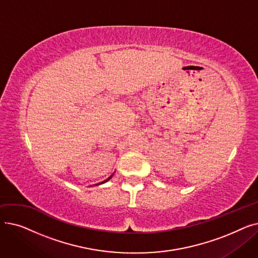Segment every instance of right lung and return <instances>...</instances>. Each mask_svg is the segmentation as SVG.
<instances>
[{"instance_id": "right-lung-1", "label": "right lung", "mask_w": 258, "mask_h": 258, "mask_svg": "<svg viewBox=\"0 0 258 258\" xmlns=\"http://www.w3.org/2000/svg\"><path fill=\"white\" fill-rule=\"evenodd\" d=\"M112 177H113V174H112V175H111V177H108V178H107V179H106V180H104V181H103V182H101V183H98V184H96V185H100V184H103V183H105V182H107V181H108V180H110V179H111V178H112Z\"/></svg>"}]
</instances>
